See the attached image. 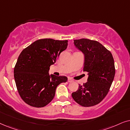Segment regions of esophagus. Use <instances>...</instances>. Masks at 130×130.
<instances>
[{"label":"esophagus","instance_id":"obj_1","mask_svg":"<svg viewBox=\"0 0 130 130\" xmlns=\"http://www.w3.org/2000/svg\"><path fill=\"white\" fill-rule=\"evenodd\" d=\"M68 81L69 83H72V82H73L74 81L72 80V79H71V78H68Z\"/></svg>","mask_w":130,"mask_h":130}]
</instances>
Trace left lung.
Masks as SVG:
<instances>
[{
  "instance_id": "left-lung-1",
  "label": "left lung",
  "mask_w": 130,
  "mask_h": 130,
  "mask_svg": "<svg viewBox=\"0 0 130 130\" xmlns=\"http://www.w3.org/2000/svg\"><path fill=\"white\" fill-rule=\"evenodd\" d=\"M74 45L84 55L83 71L87 81L72 93L74 100L84 107L94 106L108 94L115 74L112 53L99 42L87 39L74 40Z\"/></svg>"
}]
</instances>
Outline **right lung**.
<instances>
[{"label":"right lung","mask_w":130,"mask_h":130,"mask_svg":"<svg viewBox=\"0 0 130 130\" xmlns=\"http://www.w3.org/2000/svg\"><path fill=\"white\" fill-rule=\"evenodd\" d=\"M68 46V40L40 39L20 53L14 68V78L21 98L27 104L41 108L51 102L59 84L66 83L65 76L50 75L53 65Z\"/></svg>","instance_id":"add662e5"}]
</instances>
